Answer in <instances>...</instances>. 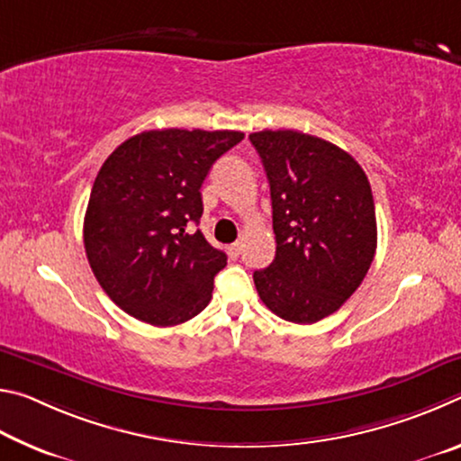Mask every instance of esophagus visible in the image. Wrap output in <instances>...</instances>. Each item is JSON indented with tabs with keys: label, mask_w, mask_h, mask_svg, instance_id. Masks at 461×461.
<instances>
[{
	"label": "esophagus",
	"mask_w": 461,
	"mask_h": 461,
	"mask_svg": "<svg viewBox=\"0 0 461 461\" xmlns=\"http://www.w3.org/2000/svg\"><path fill=\"white\" fill-rule=\"evenodd\" d=\"M228 249H230L231 258H238L240 252H241V241H233V244H231Z\"/></svg>",
	"instance_id": "esophagus-1"
}]
</instances>
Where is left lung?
<instances>
[{
    "mask_svg": "<svg viewBox=\"0 0 461 461\" xmlns=\"http://www.w3.org/2000/svg\"><path fill=\"white\" fill-rule=\"evenodd\" d=\"M249 142L267 170L276 236L256 291L280 319L321 321L356 293L376 252L368 176L339 146L303 131H254Z\"/></svg>",
    "mask_w": 461,
    "mask_h": 461,
    "instance_id": "1",
    "label": "left lung"
}]
</instances>
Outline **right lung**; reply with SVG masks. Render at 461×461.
<instances>
[{
    "label": "right lung",
    "mask_w": 461,
    "mask_h": 461,
    "mask_svg": "<svg viewBox=\"0 0 461 461\" xmlns=\"http://www.w3.org/2000/svg\"><path fill=\"white\" fill-rule=\"evenodd\" d=\"M244 140L231 130H150L107 156L93 183L83 241L97 283L128 315L178 325L212 301L228 256L197 230L201 185L213 162Z\"/></svg>",
    "instance_id": "add662e5"
}]
</instances>
